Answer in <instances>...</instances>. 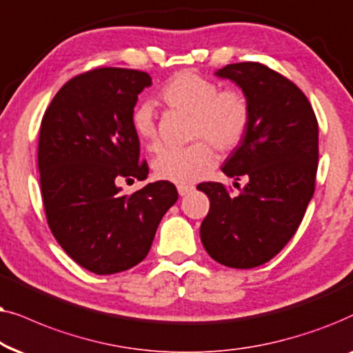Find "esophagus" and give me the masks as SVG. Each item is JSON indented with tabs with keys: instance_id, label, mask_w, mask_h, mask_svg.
Masks as SVG:
<instances>
[{
	"instance_id": "34e87169",
	"label": "esophagus",
	"mask_w": 353,
	"mask_h": 353,
	"mask_svg": "<svg viewBox=\"0 0 353 353\" xmlns=\"http://www.w3.org/2000/svg\"><path fill=\"white\" fill-rule=\"evenodd\" d=\"M195 187L194 185H177V192H179L181 196L189 195L190 192H194Z\"/></svg>"
}]
</instances>
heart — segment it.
<instances>
[{
  "mask_svg": "<svg viewBox=\"0 0 353 353\" xmlns=\"http://www.w3.org/2000/svg\"><path fill=\"white\" fill-rule=\"evenodd\" d=\"M171 110L192 116L190 139H200L185 148H168L154 158L153 172L158 179L174 184H190L201 179L213 166L216 152L229 153L245 140L252 121V106L242 92L223 88L194 70L172 75L159 92ZM132 125L148 152L159 147V135L152 105L143 103L132 112Z\"/></svg>",
  "mask_w": 353,
  "mask_h": 353,
  "instance_id": "obj_1",
  "label": "heart"
}]
</instances>
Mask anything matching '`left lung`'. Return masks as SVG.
Returning <instances> with one entry per match:
<instances>
[{
    "label": "left lung",
    "instance_id": "left-lung-1",
    "mask_svg": "<svg viewBox=\"0 0 353 353\" xmlns=\"http://www.w3.org/2000/svg\"><path fill=\"white\" fill-rule=\"evenodd\" d=\"M216 75L250 101L247 137L223 166L248 184L237 196L219 182L196 185L210 199L200 237L214 261L248 270L278 255L302 223L316 182L318 121L305 93L265 64H228Z\"/></svg>",
    "mask_w": 353,
    "mask_h": 353
}]
</instances>
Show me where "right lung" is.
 Wrapping results in <instances>:
<instances>
[{
	"label": "right lung",
	"mask_w": 353,
	"mask_h": 353,
	"mask_svg": "<svg viewBox=\"0 0 353 353\" xmlns=\"http://www.w3.org/2000/svg\"><path fill=\"white\" fill-rule=\"evenodd\" d=\"M143 70L97 68L65 82L40 125L39 169L46 221L63 250L95 274H114L148 255L176 185L158 181L122 195L121 181H145L132 125Z\"/></svg>",
	"instance_id": "add662e5"
}]
</instances>
